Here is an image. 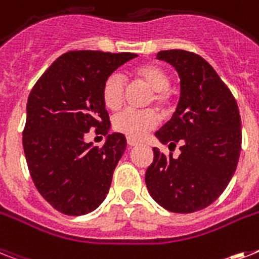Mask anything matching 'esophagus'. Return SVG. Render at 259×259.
<instances>
[{
	"label": "esophagus",
	"mask_w": 259,
	"mask_h": 259,
	"mask_svg": "<svg viewBox=\"0 0 259 259\" xmlns=\"http://www.w3.org/2000/svg\"><path fill=\"white\" fill-rule=\"evenodd\" d=\"M127 145H129V146H136V145H138V141H136V140H133V138H129V137H127Z\"/></svg>",
	"instance_id": "1"
}]
</instances>
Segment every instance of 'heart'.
Masks as SVG:
<instances>
[{
    "label": "heart",
    "mask_w": 259,
    "mask_h": 259,
    "mask_svg": "<svg viewBox=\"0 0 259 259\" xmlns=\"http://www.w3.org/2000/svg\"><path fill=\"white\" fill-rule=\"evenodd\" d=\"M134 78L150 89L146 105H157L161 110H170L174 102V94L170 89V75L161 66L154 64L141 65L134 70ZM126 93V79L118 71H113L105 78L101 96L106 108L115 110L123 102ZM158 125V115L151 108L125 109L113 118V127L129 138L140 140Z\"/></svg>",
    "instance_id": "1"
}]
</instances>
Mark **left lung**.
Segmentation results:
<instances>
[{
	"label": "left lung",
	"instance_id": "obj_1",
	"mask_svg": "<svg viewBox=\"0 0 259 259\" xmlns=\"http://www.w3.org/2000/svg\"><path fill=\"white\" fill-rule=\"evenodd\" d=\"M157 58L177 69L181 97L171 119L155 136L170 150L180 144L181 154L173 158V153L153 148L145 182L151 198L166 210L194 213L211 205L234 176L242 145L238 105L198 54L163 50Z\"/></svg>",
	"mask_w": 259,
	"mask_h": 259
}]
</instances>
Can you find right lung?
<instances>
[{
  "mask_svg": "<svg viewBox=\"0 0 259 259\" xmlns=\"http://www.w3.org/2000/svg\"><path fill=\"white\" fill-rule=\"evenodd\" d=\"M134 53L71 50L58 57L33 86L22 145L39 194L66 215L97 209L109 193L126 149L123 134H108L104 147L86 144L92 128L106 135L109 113L101 96L105 78Z\"/></svg>",
  "mask_w": 259,
  "mask_h": 259,
  "instance_id": "right-lung-1",
  "label": "right lung"
}]
</instances>
